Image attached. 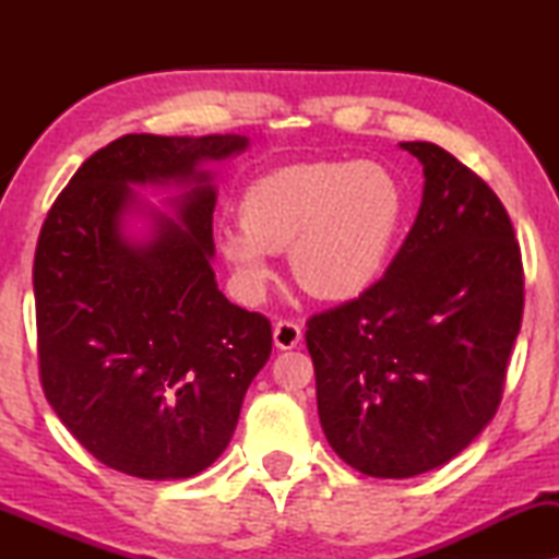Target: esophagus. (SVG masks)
<instances>
[{"mask_svg": "<svg viewBox=\"0 0 559 559\" xmlns=\"http://www.w3.org/2000/svg\"><path fill=\"white\" fill-rule=\"evenodd\" d=\"M272 335H274V346H277L280 350L295 348L297 343L302 341L300 325L293 323V320H280V323H274Z\"/></svg>", "mask_w": 559, "mask_h": 559, "instance_id": "esophagus-1", "label": "esophagus"}]
</instances>
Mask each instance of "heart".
Here are the masks:
<instances>
[{
  "instance_id": "1",
  "label": "heart",
  "mask_w": 559,
  "mask_h": 559,
  "mask_svg": "<svg viewBox=\"0 0 559 559\" xmlns=\"http://www.w3.org/2000/svg\"><path fill=\"white\" fill-rule=\"evenodd\" d=\"M407 224V190L381 163H302L247 188L241 226L218 234V254L249 302L264 300L289 249L295 280L320 300H354L384 277Z\"/></svg>"
}]
</instances>
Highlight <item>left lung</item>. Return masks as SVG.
<instances>
[{
	"instance_id": "obj_1",
	"label": "left lung",
	"mask_w": 559,
	"mask_h": 559,
	"mask_svg": "<svg viewBox=\"0 0 559 559\" xmlns=\"http://www.w3.org/2000/svg\"><path fill=\"white\" fill-rule=\"evenodd\" d=\"M423 203L384 277L308 320L320 425L350 468L412 478L463 453L491 423L524 310L509 213L432 142Z\"/></svg>"
}]
</instances>
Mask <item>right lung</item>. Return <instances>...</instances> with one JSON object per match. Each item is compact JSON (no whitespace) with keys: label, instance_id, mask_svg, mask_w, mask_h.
I'll return each mask as SVG.
<instances>
[{"label":"right lung","instance_id":"add662e5","mask_svg":"<svg viewBox=\"0 0 559 559\" xmlns=\"http://www.w3.org/2000/svg\"><path fill=\"white\" fill-rule=\"evenodd\" d=\"M249 136L127 134L79 167L35 251L40 379L73 438L109 468L190 478L224 453L272 325L231 305L211 259L218 190L205 163ZM136 187H178L170 214Z\"/></svg>","mask_w":559,"mask_h":559}]
</instances>
